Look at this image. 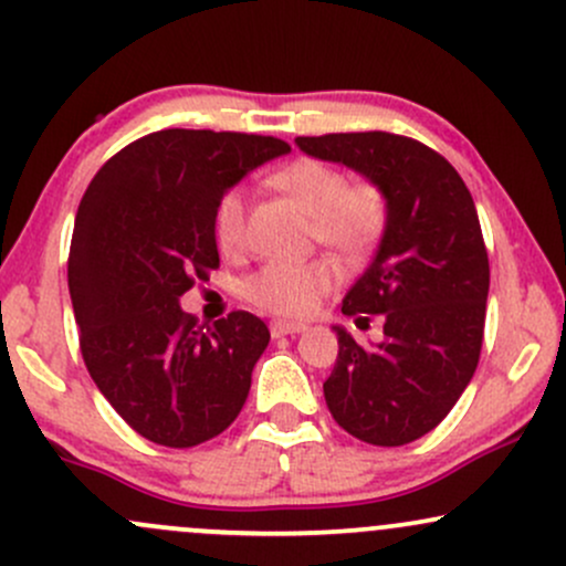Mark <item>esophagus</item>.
I'll use <instances>...</instances> for the list:
<instances>
[{"label":"esophagus","instance_id":"34e87169","mask_svg":"<svg viewBox=\"0 0 566 566\" xmlns=\"http://www.w3.org/2000/svg\"><path fill=\"white\" fill-rule=\"evenodd\" d=\"M303 331H306V325H303V322H284V319H273L271 322L273 338H282V335H295V333H303Z\"/></svg>","mask_w":566,"mask_h":566}]
</instances>
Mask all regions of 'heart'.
I'll use <instances>...</instances> for the list:
<instances>
[{
  "mask_svg": "<svg viewBox=\"0 0 566 566\" xmlns=\"http://www.w3.org/2000/svg\"><path fill=\"white\" fill-rule=\"evenodd\" d=\"M273 188L290 196L312 217L316 241L344 258L368 250L387 226V198L370 182L349 185L333 166L314 158H297L271 177ZM247 203L239 190H228L214 209V239L222 252H239L244 244ZM335 271L325 260L290 263L273 260L247 282V297L263 312L279 316H308L333 290Z\"/></svg>",
  "mask_w": 566,
  "mask_h": 566,
  "instance_id": "heart-1",
  "label": "heart"
}]
</instances>
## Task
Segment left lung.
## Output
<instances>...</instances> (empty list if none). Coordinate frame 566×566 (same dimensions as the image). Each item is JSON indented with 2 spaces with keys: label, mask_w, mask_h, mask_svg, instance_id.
<instances>
[{
  "label": "left lung",
  "mask_w": 566,
  "mask_h": 566,
  "mask_svg": "<svg viewBox=\"0 0 566 566\" xmlns=\"http://www.w3.org/2000/svg\"><path fill=\"white\" fill-rule=\"evenodd\" d=\"M295 145L363 174L387 198L381 244L340 308L381 314L384 340L359 346L335 327L338 359L322 389L354 438L406 446L449 416L481 357L489 254L473 196L443 155L408 136L325 134Z\"/></svg>",
  "instance_id": "obj_1"
}]
</instances>
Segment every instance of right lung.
Masks as SVG:
<instances>
[{
    "label": "right lung",
    "instance_id": "obj_1",
    "mask_svg": "<svg viewBox=\"0 0 566 566\" xmlns=\"http://www.w3.org/2000/svg\"><path fill=\"white\" fill-rule=\"evenodd\" d=\"M284 153L273 136L166 128L112 155L80 201L70 250L80 352L98 392L153 443H207L244 408L269 327L231 312L203 331L179 297L220 265V198Z\"/></svg>",
    "mask_w": 566,
    "mask_h": 566
}]
</instances>
